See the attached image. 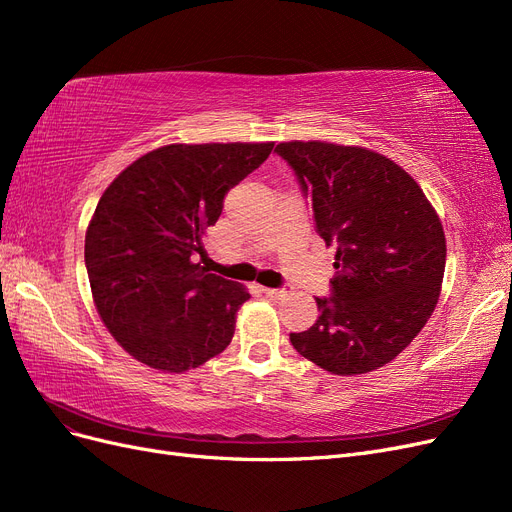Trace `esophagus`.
<instances>
[{
  "label": "esophagus",
  "mask_w": 512,
  "mask_h": 512,
  "mask_svg": "<svg viewBox=\"0 0 512 512\" xmlns=\"http://www.w3.org/2000/svg\"><path fill=\"white\" fill-rule=\"evenodd\" d=\"M262 294H265V297H269V299H284L286 294H288V290L286 288H262Z\"/></svg>",
  "instance_id": "esophagus-1"
}]
</instances>
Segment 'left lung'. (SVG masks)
Here are the masks:
<instances>
[{"label": "left lung", "mask_w": 512, "mask_h": 512, "mask_svg": "<svg viewBox=\"0 0 512 512\" xmlns=\"http://www.w3.org/2000/svg\"><path fill=\"white\" fill-rule=\"evenodd\" d=\"M299 179L314 228L335 245L331 297L318 320L290 333L301 356L337 376L367 374L404 350L436 309L446 239L404 168L365 147L290 141L275 147Z\"/></svg>", "instance_id": "1"}]
</instances>
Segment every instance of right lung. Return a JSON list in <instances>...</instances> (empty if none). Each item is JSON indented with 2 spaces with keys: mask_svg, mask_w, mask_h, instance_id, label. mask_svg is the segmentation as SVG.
I'll return each mask as SVG.
<instances>
[{
  "mask_svg": "<svg viewBox=\"0 0 512 512\" xmlns=\"http://www.w3.org/2000/svg\"><path fill=\"white\" fill-rule=\"evenodd\" d=\"M273 143L164 145L104 190L85 235V267L104 327L136 361L181 374L220 354L245 286L200 267L224 196Z\"/></svg>",
  "mask_w": 512,
  "mask_h": 512,
  "instance_id": "1",
  "label": "right lung"
}]
</instances>
